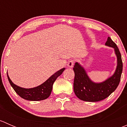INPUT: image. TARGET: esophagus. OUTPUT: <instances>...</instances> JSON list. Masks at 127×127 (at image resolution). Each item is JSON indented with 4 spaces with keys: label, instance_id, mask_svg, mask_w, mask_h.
I'll return each instance as SVG.
<instances>
[{
    "label": "esophagus",
    "instance_id": "esophagus-1",
    "mask_svg": "<svg viewBox=\"0 0 127 127\" xmlns=\"http://www.w3.org/2000/svg\"><path fill=\"white\" fill-rule=\"evenodd\" d=\"M74 60H71V61H69L68 64H67V66H68L69 67H70V68H72V67L74 66Z\"/></svg>",
    "mask_w": 127,
    "mask_h": 127
}]
</instances>
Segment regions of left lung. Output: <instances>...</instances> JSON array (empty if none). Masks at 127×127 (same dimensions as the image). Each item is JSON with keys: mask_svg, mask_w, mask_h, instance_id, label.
Masks as SVG:
<instances>
[{"mask_svg": "<svg viewBox=\"0 0 127 127\" xmlns=\"http://www.w3.org/2000/svg\"><path fill=\"white\" fill-rule=\"evenodd\" d=\"M105 45L112 47L117 57V67L111 77L101 82H95L91 80L86 70L79 63L74 66L75 77L74 91L78 98L88 102H96L107 98L118 87L122 72L123 64L121 55L117 45L109 37Z\"/></svg>", "mask_w": 127, "mask_h": 127, "instance_id": "8db88e82", "label": "left lung"}]
</instances>
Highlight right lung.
I'll list each match as a JSON object with an SVG mask.
<instances>
[{"label": "right lung", "instance_id": "obj_1", "mask_svg": "<svg viewBox=\"0 0 127 127\" xmlns=\"http://www.w3.org/2000/svg\"><path fill=\"white\" fill-rule=\"evenodd\" d=\"M64 70L65 68L59 70L50 77L43 84L37 87L31 88H25L18 86L11 81L8 74L7 77L11 86L20 97L29 101H41L47 99L49 97L52 91L53 83L58 77L60 76Z\"/></svg>", "mask_w": 127, "mask_h": 127}]
</instances>
